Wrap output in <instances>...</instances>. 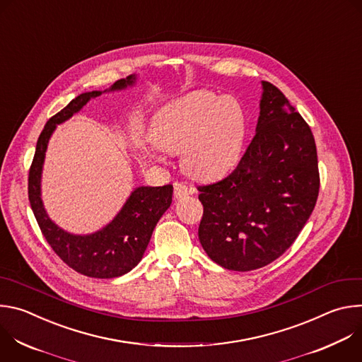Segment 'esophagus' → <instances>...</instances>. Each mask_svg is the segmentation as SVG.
<instances>
[{
    "label": "esophagus",
    "mask_w": 362,
    "mask_h": 362,
    "mask_svg": "<svg viewBox=\"0 0 362 362\" xmlns=\"http://www.w3.org/2000/svg\"><path fill=\"white\" fill-rule=\"evenodd\" d=\"M192 192H193V190H192L190 187H187L186 185L179 183V182L175 183V197H176V199L186 197V196H189Z\"/></svg>",
    "instance_id": "esophagus-1"
}]
</instances>
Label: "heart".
<instances>
[{"label": "heart", "instance_id": "obj_1", "mask_svg": "<svg viewBox=\"0 0 362 362\" xmlns=\"http://www.w3.org/2000/svg\"><path fill=\"white\" fill-rule=\"evenodd\" d=\"M246 115L240 103L212 91H193L163 106L153 117L151 158L182 151L185 170L197 179H218L240 159L246 137Z\"/></svg>", "mask_w": 362, "mask_h": 362}]
</instances>
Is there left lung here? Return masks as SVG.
<instances>
[{
    "instance_id": "8db88e82",
    "label": "left lung",
    "mask_w": 362,
    "mask_h": 362,
    "mask_svg": "<svg viewBox=\"0 0 362 362\" xmlns=\"http://www.w3.org/2000/svg\"><path fill=\"white\" fill-rule=\"evenodd\" d=\"M256 134L236 169L199 186V240L214 262L230 271L267 267L295 242L320 192L311 129L282 91L262 81Z\"/></svg>"
}]
</instances>
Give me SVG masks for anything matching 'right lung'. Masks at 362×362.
<instances>
[{"label": "right lung", "mask_w": 362, "mask_h": 362, "mask_svg": "<svg viewBox=\"0 0 362 362\" xmlns=\"http://www.w3.org/2000/svg\"><path fill=\"white\" fill-rule=\"evenodd\" d=\"M137 76L132 74L117 80L105 91H87L51 117L44 126L28 175V199L38 226L53 250L76 272L90 278L110 279L130 272L143 257L153 229L170 208L173 186H139L136 187L115 219L97 232L76 235L62 229L45 212L41 199V175L45 151L51 134L57 124L64 123L78 113L91 98L101 93L120 91L136 84Z\"/></svg>", "instance_id": "1"}]
</instances>
